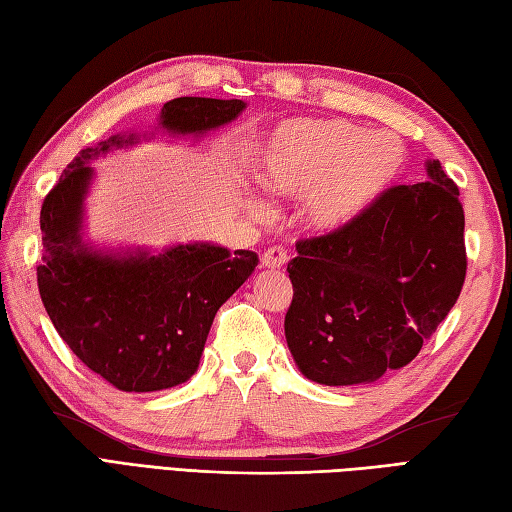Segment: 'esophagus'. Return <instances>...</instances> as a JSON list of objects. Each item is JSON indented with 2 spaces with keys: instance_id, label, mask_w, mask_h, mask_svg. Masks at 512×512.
<instances>
[{
  "instance_id": "34e87169",
  "label": "esophagus",
  "mask_w": 512,
  "mask_h": 512,
  "mask_svg": "<svg viewBox=\"0 0 512 512\" xmlns=\"http://www.w3.org/2000/svg\"><path fill=\"white\" fill-rule=\"evenodd\" d=\"M288 262V250L284 246H273L264 250L262 255V266L264 268H281Z\"/></svg>"
}]
</instances>
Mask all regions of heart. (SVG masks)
<instances>
[{
	"mask_svg": "<svg viewBox=\"0 0 512 512\" xmlns=\"http://www.w3.org/2000/svg\"><path fill=\"white\" fill-rule=\"evenodd\" d=\"M405 147L389 132H367L334 118H303L277 127L253 160L259 187L275 195H308L303 215L334 231L361 215L402 169Z\"/></svg>",
	"mask_w": 512,
	"mask_h": 512,
	"instance_id": "obj_1",
	"label": "heart"
}]
</instances>
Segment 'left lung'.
I'll use <instances>...</instances> for the list:
<instances>
[{"instance_id":"1","label":"left lung","mask_w":512,"mask_h":512,"mask_svg":"<svg viewBox=\"0 0 512 512\" xmlns=\"http://www.w3.org/2000/svg\"><path fill=\"white\" fill-rule=\"evenodd\" d=\"M427 176L297 242L284 328L314 383H372L405 367L458 301L466 277L460 189L440 160L427 162Z\"/></svg>"}]
</instances>
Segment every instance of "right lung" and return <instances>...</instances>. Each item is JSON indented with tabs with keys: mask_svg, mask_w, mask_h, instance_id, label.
<instances>
[{
	"mask_svg": "<svg viewBox=\"0 0 512 512\" xmlns=\"http://www.w3.org/2000/svg\"><path fill=\"white\" fill-rule=\"evenodd\" d=\"M239 99L180 96L165 103L162 127L198 134L231 123ZM134 140V138H129ZM127 140L112 136L76 156L41 204L43 259L37 286L65 345L112 387L160 391L193 376L215 312L259 264L253 250L176 246L158 257L90 253L81 244L88 160Z\"/></svg>",
	"mask_w": 512,
	"mask_h": 512,
	"instance_id": "add662e5",
	"label": "right lung"
}]
</instances>
